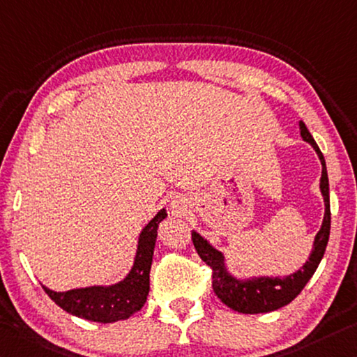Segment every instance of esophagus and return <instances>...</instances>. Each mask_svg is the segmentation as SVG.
<instances>
[{"instance_id": "34e87169", "label": "esophagus", "mask_w": 357, "mask_h": 357, "mask_svg": "<svg viewBox=\"0 0 357 357\" xmlns=\"http://www.w3.org/2000/svg\"><path fill=\"white\" fill-rule=\"evenodd\" d=\"M172 208L176 213H181V211H183V208H184V200L183 199H178V197H176V199L172 202Z\"/></svg>"}]
</instances>
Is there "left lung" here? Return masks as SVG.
Returning a JSON list of instances; mask_svg holds the SVG:
<instances>
[{"instance_id":"obj_1","label":"left lung","mask_w":357,"mask_h":357,"mask_svg":"<svg viewBox=\"0 0 357 357\" xmlns=\"http://www.w3.org/2000/svg\"><path fill=\"white\" fill-rule=\"evenodd\" d=\"M301 135L303 141L314 149L321 160V179L319 190L324 200V218L318 234L313 240L308 260L302 265V268L294 271L287 276H235L229 270L225 254L214 248L211 243L192 230V240L199 256L205 264L213 268V291L219 297V301L227 305L229 308L245 314L270 313L280 310L291 303L298 294L302 292L305 284L314 275L316 268L326 252L327 241L331 234V200H329V178H327L326 160L319 151L316 141L311 137L308 128L301 121Z\"/></svg>"}]
</instances>
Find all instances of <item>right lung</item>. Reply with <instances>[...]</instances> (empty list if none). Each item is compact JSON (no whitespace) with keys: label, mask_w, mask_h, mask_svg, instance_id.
Here are the masks:
<instances>
[{"label":"right lung","mask_w":357,"mask_h":357,"mask_svg":"<svg viewBox=\"0 0 357 357\" xmlns=\"http://www.w3.org/2000/svg\"><path fill=\"white\" fill-rule=\"evenodd\" d=\"M165 218L167 209L162 208L139 231L133 265L123 280L114 284H95L63 292L52 291L44 284L43 289L61 310L77 318L103 324L130 318L148 301L157 229Z\"/></svg>","instance_id":"obj_1"}]
</instances>
